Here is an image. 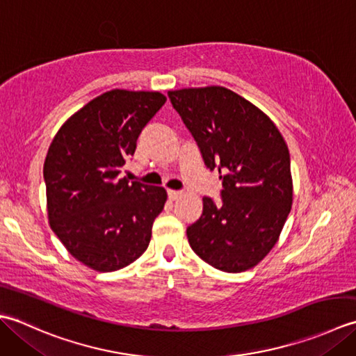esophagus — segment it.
I'll return each mask as SVG.
<instances>
[{
	"label": "esophagus",
	"instance_id": "1",
	"mask_svg": "<svg viewBox=\"0 0 356 356\" xmlns=\"http://www.w3.org/2000/svg\"><path fill=\"white\" fill-rule=\"evenodd\" d=\"M168 195H169L170 200H178L181 195H183V192H181V191H169Z\"/></svg>",
	"mask_w": 356,
	"mask_h": 356
}]
</instances>
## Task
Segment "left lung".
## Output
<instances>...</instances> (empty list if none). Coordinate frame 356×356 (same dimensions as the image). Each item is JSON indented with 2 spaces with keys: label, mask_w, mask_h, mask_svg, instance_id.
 Segmentation results:
<instances>
[{
  "label": "left lung",
  "mask_w": 356,
  "mask_h": 356,
  "mask_svg": "<svg viewBox=\"0 0 356 356\" xmlns=\"http://www.w3.org/2000/svg\"><path fill=\"white\" fill-rule=\"evenodd\" d=\"M168 95L204 164L222 181V202L202 198V215L187 227L188 244L218 270L252 269L278 241L292 209L284 138L263 111L226 87H191Z\"/></svg>",
  "instance_id": "1"
}]
</instances>
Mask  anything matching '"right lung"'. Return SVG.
I'll list each match as a JSON object with an SVG mask.
<instances>
[{"label": "right lung", "instance_id": "1", "mask_svg": "<svg viewBox=\"0 0 356 356\" xmlns=\"http://www.w3.org/2000/svg\"><path fill=\"white\" fill-rule=\"evenodd\" d=\"M165 103L159 92L113 89L64 122L44 161L49 224L72 257L97 272L134 263L164 209V187L118 179L144 126Z\"/></svg>", "mask_w": 356, "mask_h": 356}]
</instances>
